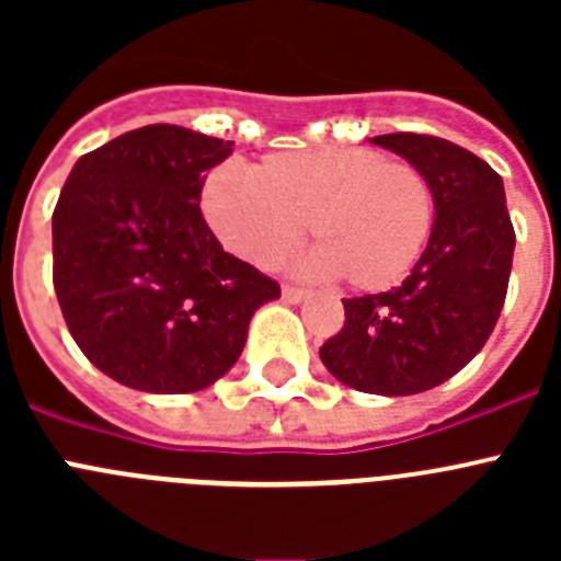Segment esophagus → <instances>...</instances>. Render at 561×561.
I'll return each mask as SVG.
<instances>
[{"mask_svg": "<svg viewBox=\"0 0 561 561\" xmlns=\"http://www.w3.org/2000/svg\"><path fill=\"white\" fill-rule=\"evenodd\" d=\"M280 295H284L286 304H304L306 295H309V291L300 289V286H289V284H286L284 289H280Z\"/></svg>", "mask_w": 561, "mask_h": 561, "instance_id": "34e87169", "label": "esophagus"}]
</instances>
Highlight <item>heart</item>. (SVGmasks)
I'll use <instances>...</instances> for the list:
<instances>
[{
  "mask_svg": "<svg viewBox=\"0 0 561 561\" xmlns=\"http://www.w3.org/2000/svg\"><path fill=\"white\" fill-rule=\"evenodd\" d=\"M202 213L227 250L270 266L309 221L311 270L359 291L390 289L430 241L435 219L427 176L370 148L270 153L241 173L216 168L202 185Z\"/></svg>",
  "mask_w": 561,
  "mask_h": 561,
  "instance_id": "heart-1",
  "label": "heart"
}]
</instances>
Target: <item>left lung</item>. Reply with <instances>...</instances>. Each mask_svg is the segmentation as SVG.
Returning <instances> with one entry per match:
<instances>
[{
	"label": "left lung",
	"mask_w": 561,
	"mask_h": 561,
	"mask_svg": "<svg viewBox=\"0 0 561 561\" xmlns=\"http://www.w3.org/2000/svg\"><path fill=\"white\" fill-rule=\"evenodd\" d=\"M370 142L427 176L433 232L404 284L342 300L345 325L320 359L362 393L413 396L458 374L492 334L512 275L514 227L500 173L472 151L410 131Z\"/></svg>",
	"instance_id": "obj_1"
}]
</instances>
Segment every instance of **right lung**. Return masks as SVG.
I'll use <instances>...</instances> for the list:
<instances>
[{"instance_id": "add662e5", "label": "right lung", "mask_w": 561, "mask_h": 561, "mask_svg": "<svg viewBox=\"0 0 561 561\" xmlns=\"http://www.w3.org/2000/svg\"><path fill=\"white\" fill-rule=\"evenodd\" d=\"M230 140L142 126L83 153L53 213V284L87 359L142 393H196L232 368L280 286L221 250L199 210Z\"/></svg>"}]
</instances>
